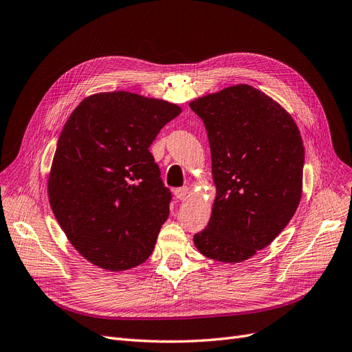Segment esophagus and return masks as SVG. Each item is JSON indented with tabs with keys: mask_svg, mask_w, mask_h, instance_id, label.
I'll list each match as a JSON object with an SVG mask.
<instances>
[{
	"mask_svg": "<svg viewBox=\"0 0 352 352\" xmlns=\"http://www.w3.org/2000/svg\"><path fill=\"white\" fill-rule=\"evenodd\" d=\"M190 194V188L188 187H181V188H175L174 190V196L178 200H186Z\"/></svg>",
	"mask_w": 352,
	"mask_h": 352,
	"instance_id": "esophagus-1",
	"label": "esophagus"
}]
</instances>
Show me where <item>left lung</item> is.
I'll return each instance as SVG.
<instances>
[{
    "mask_svg": "<svg viewBox=\"0 0 352 352\" xmlns=\"http://www.w3.org/2000/svg\"><path fill=\"white\" fill-rule=\"evenodd\" d=\"M204 123L216 199L194 245L220 263H242L287 226L303 188L305 148L293 117L251 85L190 102Z\"/></svg>",
    "mask_w": 352,
    "mask_h": 352,
    "instance_id": "8db88e82",
    "label": "left lung"
}]
</instances>
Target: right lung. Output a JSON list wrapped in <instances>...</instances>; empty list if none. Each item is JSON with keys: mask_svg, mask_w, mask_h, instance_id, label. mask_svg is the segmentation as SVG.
I'll return each mask as SVG.
<instances>
[{"mask_svg": "<svg viewBox=\"0 0 352 352\" xmlns=\"http://www.w3.org/2000/svg\"><path fill=\"white\" fill-rule=\"evenodd\" d=\"M181 111L165 100L111 91L84 98L65 123L47 178L49 203L91 264L124 271L152 254L171 192L149 146Z\"/></svg>", "mask_w": 352, "mask_h": 352, "instance_id": "right-lung-1", "label": "right lung"}]
</instances>
